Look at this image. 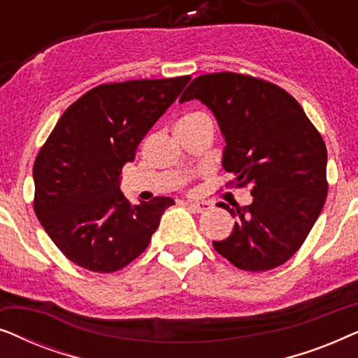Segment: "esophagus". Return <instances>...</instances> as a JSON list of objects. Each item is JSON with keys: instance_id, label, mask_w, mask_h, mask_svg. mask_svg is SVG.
I'll return each mask as SVG.
<instances>
[{"instance_id": "obj_1", "label": "esophagus", "mask_w": 358, "mask_h": 358, "mask_svg": "<svg viewBox=\"0 0 358 358\" xmlns=\"http://www.w3.org/2000/svg\"><path fill=\"white\" fill-rule=\"evenodd\" d=\"M187 207L192 210L194 213H202L212 208V203L208 202H187Z\"/></svg>"}]
</instances>
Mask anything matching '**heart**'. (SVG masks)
I'll return each mask as SVG.
<instances>
[{
    "label": "heart",
    "mask_w": 358,
    "mask_h": 358,
    "mask_svg": "<svg viewBox=\"0 0 358 358\" xmlns=\"http://www.w3.org/2000/svg\"><path fill=\"white\" fill-rule=\"evenodd\" d=\"M200 115H203V114H190V115H185L184 119H194V117H200Z\"/></svg>",
    "instance_id": "b5f03b06"
}]
</instances>
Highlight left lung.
Returning <instances> with one entry per match:
<instances>
[{
	"label": "left lung",
	"mask_w": 358,
	"mask_h": 358,
	"mask_svg": "<svg viewBox=\"0 0 358 358\" xmlns=\"http://www.w3.org/2000/svg\"><path fill=\"white\" fill-rule=\"evenodd\" d=\"M199 99L217 117L227 146L229 185L251 189L252 202L229 208L231 234L213 248L234 267L271 271L285 264L320 217L327 195L324 140L285 90L239 73H210L179 102Z\"/></svg>",
	"instance_id": "8db88e82"
}]
</instances>
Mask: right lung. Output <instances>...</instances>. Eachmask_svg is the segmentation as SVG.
I'll list each match as a JSON object with an SVG mask.
<instances>
[{
  "label": "right lung",
  "mask_w": 358,
  "mask_h": 358,
  "mask_svg": "<svg viewBox=\"0 0 358 358\" xmlns=\"http://www.w3.org/2000/svg\"><path fill=\"white\" fill-rule=\"evenodd\" d=\"M190 76L92 87L63 112L34 163V210L55 246L91 272L124 268L148 248L169 197L131 205L120 173Z\"/></svg>",
  "instance_id": "obj_1"
}]
</instances>
